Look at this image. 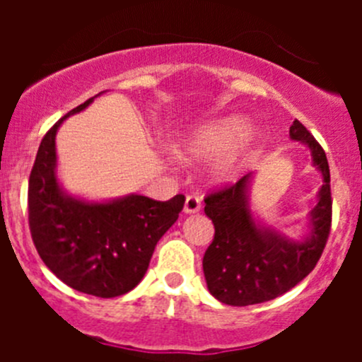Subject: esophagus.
<instances>
[{"label": "esophagus", "mask_w": 362, "mask_h": 362, "mask_svg": "<svg viewBox=\"0 0 362 362\" xmlns=\"http://www.w3.org/2000/svg\"><path fill=\"white\" fill-rule=\"evenodd\" d=\"M199 210H202V198L198 194H187L184 204L185 214H196Z\"/></svg>", "instance_id": "esophagus-1"}]
</instances>
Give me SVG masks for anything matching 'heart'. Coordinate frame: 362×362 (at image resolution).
<instances>
[{
  "label": "heart",
  "instance_id": "b5f03b06",
  "mask_svg": "<svg viewBox=\"0 0 362 362\" xmlns=\"http://www.w3.org/2000/svg\"><path fill=\"white\" fill-rule=\"evenodd\" d=\"M245 131L247 127L238 119L208 124L189 138L185 144V156L192 160H214L224 155L218 163V173L229 177L238 163L240 147L236 145L245 136Z\"/></svg>",
  "mask_w": 362,
  "mask_h": 362
}]
</instances>
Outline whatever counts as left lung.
Listing matches in <instances>:
<instances>
[{"label":"left lung","instance_id":"1","mask_svg":"<svg viewBox=\"0 0 362 362\" xmlns=\"http://www.w3.org/2000/svg\"><path fill=\"white\" fill-rule=\"evenodd\" d=\"M289 134L308 145L324 175L308 240L291 242L255 226L247 204L250 175L204 196V214L214 222L215 235L204 252L203 273L208 291L224 305H255L286 294L315 268L329 238L333 199L326 152L299 120H294Z\"/></svg>","mask_w":362,"mask_h":362}]
</instances>
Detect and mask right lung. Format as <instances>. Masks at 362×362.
Masks as SVG:
<instances>
[{
	"label": "right lung",
	"instance_id": "right-lung-1",
	"mask_svg": "<svg viewBox=\"0 0 362 362\" xmlns=\"http://www.w3.org/2000/svg\"><path fill=\"white\" fill-rule=\"evenodd\" d=\"M78 105L43 136L28 185L33 243L47 268L71 289L117 298L140 284L160 236L184 208V194L168 202L127 196L110 203H83L61 191L56 170V131Z\"/></svg>",
	"mask_w": 362,
	"mask_h": 362
}]
</instances>
